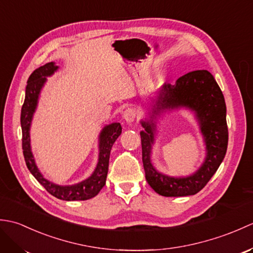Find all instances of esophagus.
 I'll use <instances>...</instances> for the list:
<instances>
[{
    "label": "esophagus",
    "instance_id": "esophagus-1",
    "mask_svg": "<svg viewBox=\"0 0 253 253\" xmlns=\"http://www.w3.org/2000/svg\"><path fill=\"white\" fill-rule=\"evenodd\" d=\"M137 117V112L131 109V107H128L123 113V118L125 120L127 123H131L135 121V118Z\"/></svg>",
    "mask_w": 253,
    "mask_h": 253
}]
</instances>
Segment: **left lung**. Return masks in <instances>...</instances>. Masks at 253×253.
Returning <instances> with one entry per match:
<instances>
[{"mask_svg":"<svg viewBox=\"0 0 253 253\" xmlns=\"http://www.w3.org/2000/svg\"><path fill=\"white\" fill-rule=\"evenodd\" d=\"M186 107L196 113L207 146V157L202 168L187 177H170L160 173L151 163L154 142V120L166 110ZM140 132L142 162L146 179L152 189L164 197L196 195L206 186L223 162L228 143L226 104L224 95L212 74L193 71L176 80L175 84H164L152 100L151 120L141 121Z\"/></svg>","mask_w":253,"mask_h":253,"instance_id":"1","label":"left lung"}]
</instances>
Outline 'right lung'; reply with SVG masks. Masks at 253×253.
<instances>
[{
    "instance_id": "add662e5",
    "label": "right lung",
    "mask_w": 253,
    "mask_h": 253,
    "mask_svg": "<svg viewBox=\"0 0 253 253\" xmlns=\"http://www.w3.org/2000/svg\"><path fill=\"white\" fill-rule=\"evenodd\" d=\"M58 66L55 63H46L45 65L37 68L32 73L26 87V96L23 107H21L20 124L21 131H23V153L26 161V165L30 173L35 176V178L43 186L46 191L51 193L57 199L65 201H76V200H88L98 195L99 191L105 185L107 170H109V160L111 149L116 139L122 133V126L120 123H113L105 126L100 133L99 139V162L96 168L89 178L84 179L78 184L71 186H60L49 181L44 178L43 175L38 169L34 155L30 148V125L32 116L37 109L38 99H39L40 91L43 87L46 77L51 76L57 71Z\"/></svg>"
}]
</instances>
